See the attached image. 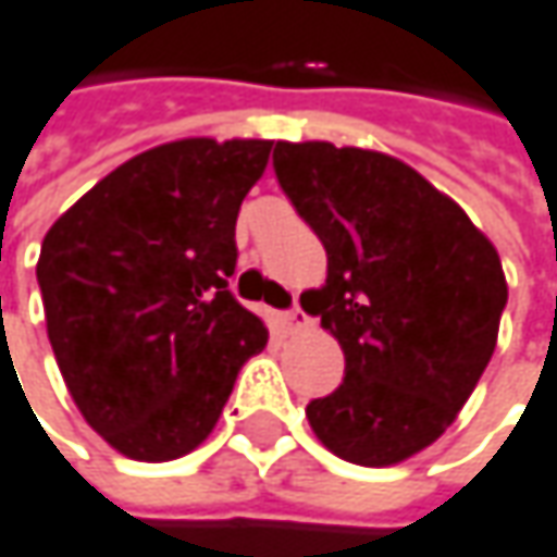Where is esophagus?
Listing matches in <instances>:
<instances>
[{
  "label": "esophagus",
  "mask_w": 557,
  "mask_h": 557,
  "mask_svg": "<svg viewBox=\"0 0 557 557\" xmlns=\"http://www.w3.org/2000/svg\"><path fill=\"white\" fill-rule=\"evenodd\" d=\"M309 321L311 318L306 314V309H302L299 302H296L293 309L283 311V327H286V331H302V327H309Z\"/></svg>",
  "instance_id": "obj_1"
}]
</instances>
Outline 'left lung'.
<instances>
[{
	"mask_svg": "<svg viewBox=\"0 0 557 557\" xmlns=\"http://www.w3.org/2000/svg\"><path fill=\"white\" fill-rule=\"evenodd\" d=\"M274 173L327 251L302 309L344 346V384L306 407L327 450L391 467L470 400L507 306L495 246L412 166L327 141H277Z\"/></svg>",
	"mask_w": 557,
	"mask_h": 557,
	"instance_id": "left-lung-1",
	"label": "left lung"
}]
</instances>
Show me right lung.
<instances>
[{"mask_svg": "<svg viewBox=\"0 0 557 557\" xmlns=\"http://www.w3.org/2000/svg\"><path fill=\"white\" fill-rule=\"evenodd\" d=\"M274 141L145 150L50 226L37 283L59 372L87 425L163 463L211 435L268 327L230 293L236 216Z\"/></svg>", "mask_w": 557, "mask_h": 557, "instance_id": "add662e5", "label": "right lung"}]
</instances>
